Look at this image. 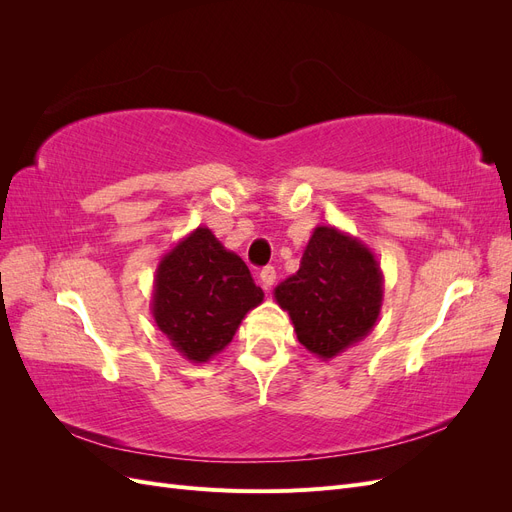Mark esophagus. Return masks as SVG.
<instances>
[{
    "label": "esophagus",
    "mask_w": 512,
    "mask_h": 512,
    "mask_svg": "<svg viewBox=\"0 0 512 512\" xmlns=\"http://www.w3.org/2000/svg\"><path fill=\"white\" fill-rule=\"evenodd\" d=\"M258 277H260V284H262V288L269 290V288L273 286V282H275V269H273V267H262Z\"/></svg>",
    "instance_id": "esophagus-1"
}]
</instances>
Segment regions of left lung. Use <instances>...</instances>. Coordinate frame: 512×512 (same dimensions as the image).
<instances>
[{
    "label": "left lung",
    "mask_w": 512,
    "mask_h": 512,
    "mask_svg": "<svg viewBox=\"0 0 512 512\" xmlns=\"http://www.w3.org/2000/svg\"><path fill=\"white\" fill-rule=\"evenodd\" d=\"M299 342L322 361L335 359L376 327L384 275L369 247L335 226H316L299 271L273 290Z\"/></svg>",
    "instance_id": "obj_1"
}]
</instances>
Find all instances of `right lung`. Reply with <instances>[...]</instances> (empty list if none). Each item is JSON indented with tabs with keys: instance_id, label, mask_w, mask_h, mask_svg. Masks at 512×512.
Wrapping results in <instances>:
<instances>
[{
	"instance_id": "obj_1",
	"label": "right lung",
	"mask_w": 512,
	"mask_h": 512,
	"mask_svg": "<svg viewBox=\"0 0 512 512\" xmlns=\"http://www.w3.org/2000/svg\"><path fill=\"white\" fill-rule=\"evenodd\" d=\"M265 299L245 262L207 226L194 228L156 269L151 314L181 356L207 363L235 337L245 314Z\"/></svg>"
}]
</instances>
